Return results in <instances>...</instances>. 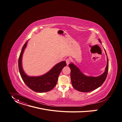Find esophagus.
I'll list each match as a JSON object with an SVG mask.
<instances>
[{
	"instance_id": "34e87169",
	"label": "esophagus",
	"mask_w": 122,
	"mask_h": 122,
	"mask_svg": "<svg viewBox=\"0 0 122 122\" xmlns=\"http://www.w3.org/2000/svg\"><path fill=\"white\" fill-rule=\"evenodd\" d=\"M66 63H67V65H68L70 64V59H66Z\"/></svg>"
}]
</instances>
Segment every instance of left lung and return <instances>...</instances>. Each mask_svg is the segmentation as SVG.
<instances>
[{"label": "left lung", "mask_w": 122, "mask_h": 122, "mask_svg": "<svg viewBox=\"0 0 122 122\" xmlns=\"http://www.w3.org/2000/svg\"><path fill=\"white\" fill-rule=\"evenodd\" d=\"M98 40L101 43L100 39ZM105 51L107 56L105 50ZM69 66L71 69V78L73 87L77 91L87 92L96 89L105 82L108 73V60L107 56V64L104 72L101 75L96 77L85 75L72 63L70 64Z\"/></svg>", "instance_id": "obj_1"}]
</instances>
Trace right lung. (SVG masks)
Returning <instances> with one entry per match:
<instances>
[{"mask_svg":"<svg viewBox=\"0 0 122 122\" xmlns=\"http://www.w3.org/2000/svg\"><path fill=\"white\" fill-rule=\"evenodd\" d=\"M28 41L24 45L18 59L19 71L22 79L25 84L33 91L42 93L51 91L56 86L58 77L63 68L66 66V61H62L55 65L48 72L39 76H29L24 72L22 66V58L27 46Z\"/></svg>","mask_w":122,"mask_h":122,"instance_id":"1","label":"right lung"}]
</instances>
